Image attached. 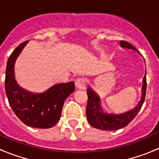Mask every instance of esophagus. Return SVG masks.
<instances>
[{
	"mask_svg": "<svg viewBox=\"0 0 159 159\" xmlns=\"http://www.w3.org/2000/svg\"><path fill=\"white\" fill-rule=\"evenodd\" d=\"M86 84L87 80L85 78H78L75 81V86H76L77 88L79 89H84L86 88Z\"/></svg>",
	"mask_w": 159,
	"mask_h": 159,
	"instance_id": "esophagus-1",
	"label": "esophagus"
}]
</instances>
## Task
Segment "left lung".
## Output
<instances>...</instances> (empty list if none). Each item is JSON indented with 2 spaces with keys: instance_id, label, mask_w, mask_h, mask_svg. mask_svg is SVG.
Listing matches in <instances>:
<instances>
[{
  "instance_id": "left-lung-1",
  "label": "left lung",
  "mask_w": 159,
  "mask_h": 159,
  "mask_svg": "<svg viewBox=\"0 0 159 159\" xmlns=\"http://www.w3.org/2000/svg\"><path fill=\"white\" fill-rule=\"evenodd\" d=\"M123 48L131 49L139 52L134 46L127 41L121 40L119 42ZM143 84L142 87V97L137 106L132 110L123 114H108L102 110L100 105V98L91 88L87 89L88 94V104L86 115L88 123L93 127L102 130H116L125 127L134 119L142 108L145 100L147 92V78L146 74L143 77Z\"/></svg>"
}]
</instances>
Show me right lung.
Segmentation results:
<instances>
[{"label":"right lung","instance_id":"1","mask_svg":"<svg viewBox=\"0 0 159 159\" xmlns=\"http://www.w3.org/2000/svg\"><path fill=\"white\" fill-rule=\"evenodd\" d=\"M28 42L17 46L8 58L5 92L12 111L25 125L35 128H50L60 120L64 101L74 92L75 84L71 81L56 84L43 93H32L20 88L14 76V64Z\"/></svg>","mask_w":159,"mask_h":159}]
</instances>
